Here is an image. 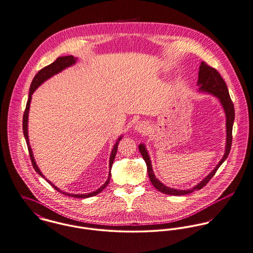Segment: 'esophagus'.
Here are the masks:
<instances>
[{
    "mask_svg": "<svg viewBox=\"0 0 253 253\" xmlns=\"http://www.w3.org/2000/svg\"><path fill=\"white\" fill-rule=\"evenodd\" d=\"M135 130L141 135H145L149 130V124L146 121H138L135 126Z\"/></svg>",
    "mask_w": 253,
    "mask_h": 253,
    "instance_id": "1",
    "label": "esophagus"
}]
</instances>
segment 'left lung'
Returning a JSON list of instances; mask_svg holds the SVG:
<instances>
[{
	"label": "left lung",
	"mask_w": 253,
	"mask_h": 253,
	"mask_svg": "<svg viewBox=\"0 0 253 253\" xmlns=\"http://www.w3.org/2000/svg\"><path fill=\"white\" fill-rule=\"evenodd\" d=\"M197 85H199V90L208 92L213 94L214 96L219 100L221 103L223 110L225 112V117H226V146H225V152L222 159L219 161L217 166L214 169V170L207 177H205L199 184H197L195 187L191 190H176L169 187L165 186L163 183H161L157 178H156L152 166H151V161L148 155V152L144 146V144H139L138 150L140 154L142 156L143 160L146 163L147 166V172L149 179L152 183V185L155 187L156 189L166 195H188L193 193L195 190H200L206 184L213 178V176L215 174L216 170L218 168L221 166V164L226 160V158L229 155L230 149H231V143H232V129H233L234 119H235V110H234V104L229 95V91L227 88V85L224 82V80L221 78L220 74L217 72L216 69L211 67L208 65L206 62L201 61L200 67H199V72H198V81H197Z\"/></svg>",
	"instance_id": "1"
}]
</instances>
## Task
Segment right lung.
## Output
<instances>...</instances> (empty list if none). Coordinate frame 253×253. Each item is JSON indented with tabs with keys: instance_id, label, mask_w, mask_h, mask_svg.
Instances as JSON below:
<instances>
[{
	"instance_id": "add662e5",
	"label": "right lung",
	"mask_w": 253,
	"mask_h": 253,
	"mask_svg": "<svg viewBox=\"0 0 253 253\" xmlns=\"http://www.w3.org/2000/svg\"><path fill=\"white\" fill-rule=\"evenodd\" d=\"M77 60V58H74L73 56H65V57H59L57 58L54 62H52L51 64L45 66L44 68H42L41 70H39L38 72V74L35 76V78L33 80L32 84H31V87H30V93H29V99L27 101V105H26V110L24 112V116H23V132H24V136L26 138V142H27V145H28V150H29V154H30V158H31V161H32V164H33V167L35 169V170L39 173L40 176H42L43 178L44 175L42 174V172L39 170V167L35 161V158H34V154H33V151H32V148H31V145H30V142H29V136H28V116H29V110H30V104H31V100H32V95L33 93L35 92V90L39 87V85L45 82L46 80H48L49 78H51L52 76H54L55 74H58V72L62 71L63 69H65L66 67H69L71 65H73ZM122 138V136H120L118 139H117L113 150H112V153H111V157H110V170L112 169V166H113V163H114V160L116 158L117 152V146H118V142L119 140ZM46 179V178H45ZM110 179H111V171L109 173V177H108V180L106 181L105 184H103L102 187H100L98 189L97 191L95 192H92V193H89V194H84V195H73V194H67L65 192H61L59 189H58L52 182H50L48 179H46V181L55 189L57 190L59 193H62L63 195H68V196H72V197H76V198H87V197H91V196H94V195H98L99 193H101L107 186L108 184L110 183Z\"/></svg>"
}]
</instances>
